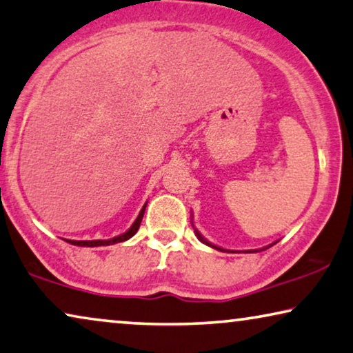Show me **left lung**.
I'll list each match as a JSON object with an SVG mask.
<instances>
[{"label":"left lung","mask_w":353,"mask_h":353,"mask_svg":"<svg viewBox=\"0 0 353 353\" xmlns=\"http://www.w3.org/2000/svg\"><path fill=\"white\" fill-rule=\"evenodd\" d=\"M196 236H197V239H199V240H201V242H203V243H205V245H210V247H213V248H216V250H221V252H228V250H223V248H219V247H216V245H213V243H210V242H208V240H205V239H203V237L201 236V232H199V231H197V229H196ZM269 247H270V245H269ZM269 247H265V248H269ZM247 253H252V252H247Z\"/></svg>","instance_id":"8db88e82"}]
</instances>
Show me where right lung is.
<instances>
[{
  "label": "right lung",
  "mask_w": 353,
  "mask_h": 353,
  "mask_svg": "<svg viewBox=\"0 0 353 353\" xmlns=\"http://www.w3.org/2000/svg\"><path fill=\"white\" fill-rule=\"evenodd\" d=\"M145 208H146V203L143 205V208L139 213V216H137V219L134 221V224L130 226L129 231L121 234V236L108 239V240H66V242L71 243V245H78V247H101V245L105 247V245H113V243H117V242H124V240H129L132 236H135L137 231H139L140 223L143 219V214H145Z\"/></svg>",
  "instance_id": "right-lung-1"
}]
</instances>
